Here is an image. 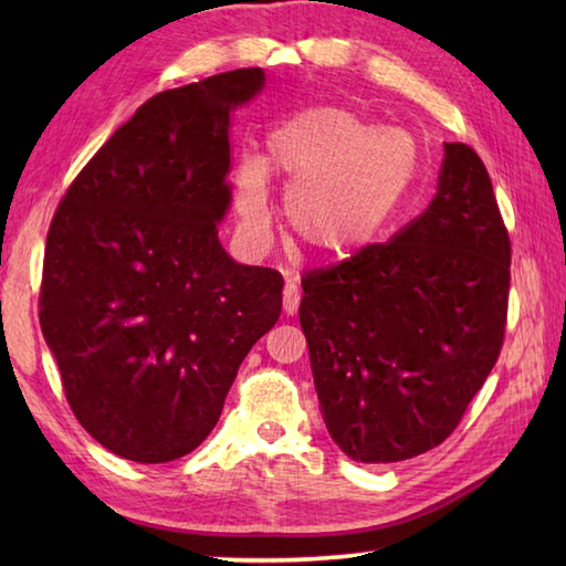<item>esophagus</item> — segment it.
<instances>
[{"label":"esophagus","mask_w":566,"mask_h":566,"mask_svg":"<svg viewBox=\"0 0 566 566\" xmlns=\"http://www.w3.org/2000/svg\"><path fill=\"white\" fill-rule=\"evenodd\" d=\"M298 304H302V292H298V286L294 282H286L284 284V311H286V316H294L298 311Z\"/></svg>","instance_id":"obj_1"}]
</instances>
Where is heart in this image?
<instances>
[{
  "label": "heart",
  "mask_w": 566,
  "mask_h": 566,
  "mask_svg": "<svg viewBox=\"0 0 566 566\" xmlns=\"http://www.w3.org/2000/svg\"><path fill=\"white\" fill-rule=\"evenodd\" d=\"M268 165L292 187L286 221L296 238L318 258L343 260L369 245L401 207L418 148L401 128H379L345 106H314L270 136ZM238 211L248 231H268V167L258 158L240 163Z\"/></svg>",
  "instance_id": "heart-1"
}]
</instances>
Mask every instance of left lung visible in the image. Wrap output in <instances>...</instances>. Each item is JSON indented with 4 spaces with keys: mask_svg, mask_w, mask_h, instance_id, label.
I'll use <instances>...</instances> for the list:
<instances>
[{
    "mask_svg": "<svg viewBox=\"0 0 566 566\" xmlns=\"http://www.w3.org/2000/svg\"><path fill=\"white\" fill-rule=\"evenodd\" d=\"M302 286L321 416L340 450L379 464L448 440L509 321L511 238L476 150L448 143L423 213Z\"/></svg>",
    "mask_w": 566,
    "mask_h": 566,
    "instance_id": "left-lung-1",
    "label": "left lung"
}]
</instances>
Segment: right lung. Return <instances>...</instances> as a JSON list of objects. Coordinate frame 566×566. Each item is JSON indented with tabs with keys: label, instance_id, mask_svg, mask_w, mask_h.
I'll use <instances>...</instances> for the list:
<instances>
[{
	"label": "right lung",
	"instance_id": "obj_1",
	"mask_svg": "<svg viewBox=\"0 0 566 566\" xmlns=\"http://www.w3.org/2000/svg\"><path fill=\"white\" fill-rule=\"evenodd\" d=\"M262 67L155 94L72 179L48 228L41 331L65 399L106 450L172 462L207 440L282 274L221 248L231 116Z\"/></svg>",
	"mask_w": 566,
	"mask_h": 566
}]
</instances>
